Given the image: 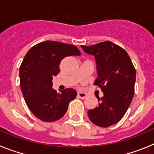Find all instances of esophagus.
I'll return each instance as SVG.
<instances>
[{
    "mask_svg": "<svg viewBox=\"0 0 154 154\" xmlns=\"http://www.w3.org/2000/svg\"><path fill=\"white\" fill-rule=\"evenodd\" d=\"M77 96L81 99H85L87 97V94L85 93H83V92H78L77 93Z\"/></svg>",
    "mask_w": 154,
    "mask_h": 154,
    "instance_id": "obj_1",
    "label": "esophagus"
}]
</instances>
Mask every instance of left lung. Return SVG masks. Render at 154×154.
Wrapping results in <instances>:
<instances>
[{
    "instance_id": "1",
    "label": "left lung",
    "mask_w": 154,
    "mask_h": 154,
    "mask_svg": "<svg viewBox=\"0 0 154 154\" xmlns=\"http://www.w3.org/2000/svg\"><path fill=\"white\" fill-rule=\"evenodd\" d=\"M87 54L94 55L98 86L103 97L99 106L88 111L89 119L96 125L107 128L119 122L127 112L134 95L136 70L125 50L112 42L91 46L81 45Z\"/></svg>"
}]
</instances>
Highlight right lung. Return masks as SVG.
<instances>
[{
	"label": "right lung",
	"instance_id": "1",
	"mask_svg": "<svg viewBox=\"0 0 154 154\" xmlns=\"http://www.w3.org/2000/svg\"><path fill=\"white\" fill-rule=\"evenodd\" d=\"M80 54L77 47L56 41L38 43L26 54L20 67L21 90L28 108L40 120L50 122L61 119L77 97L74 89L60 93L53 90L52 79L59 73L63 58Z\"/></svg>",
	"mask_w": 154,
	"mask_h": 154
}]
</instances>
